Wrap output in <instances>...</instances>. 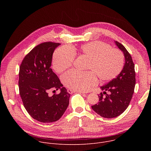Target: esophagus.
<instances>
[{
    "instance_id": "obj_1",
    "label": "esophagus",
    "mask_w": 151,
    "mask_h": 151,
    "mask_svg": "<svg viewBox=\"0 0 151 151\" xmlns=\"http://www.w3.org/2000/svg\"><path fill=\"white\" fill-rule=\"evenodd\" d=\"M68 92L69 93H70V94H72L73 93H75V91L72 90H70V89H68ZM78 92H79V93H82V94L87 93V92H85V91H78Z\"/></svg>"
}]
</instances>
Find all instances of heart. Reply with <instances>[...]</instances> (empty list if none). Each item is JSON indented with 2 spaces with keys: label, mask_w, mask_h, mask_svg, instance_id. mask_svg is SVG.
Segmentation results:
<instances>
[{
  "label": "heart",
  "mask_w": 151,
  "mask_h": 151,
  "mask_svg": "<svg viewBox=\"0 0 151 151\" xmlns=\"http://www.w3.org/2000/svg\"><path fill=\"white\" fill-rule=\"evenodd\" d=\"M82 54L89 58L88 72L70 70L64 73L61 79L68 88L76 91H87L97 84L96 75L102 81H110L121 72L124 64V55L118 50L101 42H93L82 45ZM76 56L75 51L70 47L57 49L52 57V66L58 73L69 68Z\"/></svg>",
  "instance_id": "1"
}]
</instances>
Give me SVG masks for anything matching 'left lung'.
Instances as JSON below:
<instances>
[{
    "label": "left lung",
    "instance_id": "obj_1",
    "mask_svg": "<svg viewBox=\"0 0 151 151\" xmlns=\"http://www.w3.org/2000/svg\"><path fill=\"white\" fill-rule=\"evenodd\" d=\"M115 44L124 54V66L115 78L100 87L104 91L99 96V102L91 106L95 112L106 118L117 117L126 110L132 100L136 84L134 64L131 55L120 43L115 41ZM106 91L109 94H107Z\"/></svg>",
    "mask_w": 151,
    "mask_h": 151
}]
</instances>
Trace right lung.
Instances as JSON below:
<instances>
[{
	"instance_id": "add662e5",
	"label": "right lung",
	"mask_w": 151,
	"mask_h": 151,
	"mask_svg": "<svg viewBox=\"0 0 151 151\" xmlns=\"http://www.w3.org/2000/svg\"><path fill=\"white\" fill-rule=\"evenodd\" d=\"M60 45L51 42L38 45L19 67L18 85L24 106L33 119L44 123L58 120L69 103L70 94L51 69L53 52ZM54 89L60 93L50 96L49 92Z\"/></svg>"
}]
</instances>
